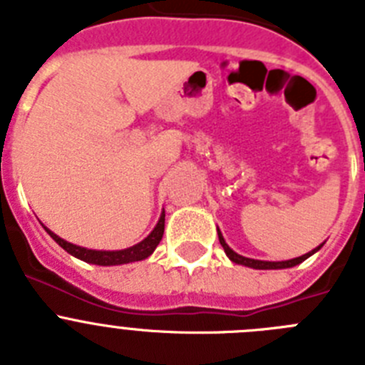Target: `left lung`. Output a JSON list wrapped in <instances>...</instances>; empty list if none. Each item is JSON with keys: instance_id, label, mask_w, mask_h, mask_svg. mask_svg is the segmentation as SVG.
<instances>
[{"instance_id": "8db88e82", "label": "left lung", "mask_w": 365, "mask_h": 365, "mask_svg": "<svg viewBox=\"0 0 365 365\" xmlns=\"http://www.w3.org/2000/svg\"><path fill=\"white\" fill-rule=\"evenodd\" d=\"M217 235H219V243H221V247L225 248V254L228 256V259L232 261V263H235V265H245V267H250V269H256V270H276V269H291V267H296L299 265L302 261H305L307 257H311L312 254L318 252L322 247H324V243L318 245L316 248H312L311 252L303 254V256L299 257H294V259H287V261H261V259H252V257H245L241 256V254L234 252L230 247L227 245V241H225V237H222L221 230L217 228Z\"/></svg>"}]
</instances>
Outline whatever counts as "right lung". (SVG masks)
Here are the masks:
<instances>
[{"mask_svg":"<svg viewBox=\"0 0 365 365\" xmlns=\"http://www.w3.org/2000/svg\"><path fill=\"white\" fill-rule=\"evenodd\" d=\"M47 230V234L56 241L60 247L69 252L71 256L78 257V259L86 261V263H91V265H100V267H113V265H125V263H133V261H143L146 257H150L153 254V250L157 248V245L160 243L164 234V212L160 214L159 221L155 225L153 230L150 232L148 237H144L140 243L133 245L130 248H122V250H93V248L78 247V245H73L69 241L62 240L60 235H56L54 232H51L49 228L43 227Z\"/></svg>","mask_w":365,"mask_h":365,"instance_id":"1","label":"right lung"}]
</instances>
